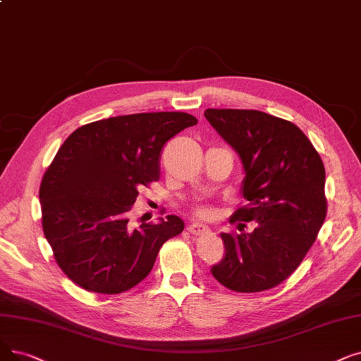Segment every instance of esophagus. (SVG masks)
<instances>
[{
    "instance_id": "34e87169",
    "label": "esophagus",
    "mask_w": 361,
    "mask_h": 361,
    "mask_svg": "<svg viewBox=\"0 0 361 361\" xmlns=\"http://www.w3.org/2000/svg\"><path fill=\"white\" fill-rule=\"evenodd\" d=\"M187 230H189L192 234H195V236H200V234H205L209 231L208 226L202 224V223H192Z\"/></svg>"
}]
</instances>
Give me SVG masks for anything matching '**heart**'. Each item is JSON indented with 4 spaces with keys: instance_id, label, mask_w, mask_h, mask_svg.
Returning a JSON list of instances; mask_svg holds the SVG:
<instances>
[{
    "instance_id": "b5f03b06",
    "label": "heart",
    "mask_w": 361,
    "mask_h": 361,
    "mask_svg": "<svg viewBox=\"0 0 361 361\" xmlns=\"http://www.w3.org/2000/svg\"><path fill=\"white\" fill-rule=\"evenodd\" d=\"M195 214L199 218H207V219H212L215 216V209H212L211 207H197L195 209Z\"/></svg>"
}]
</instances>
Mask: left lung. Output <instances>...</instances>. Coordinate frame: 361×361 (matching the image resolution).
<instances>
[{"label":"left lung","mask_w":361,"mask_h":361,"mask_svg":"<svg viewBox=\"0 0 361 361\" xmlns=\"http://www.w3.org/2000/svg\"><path fill=\"white\" fill-rule=\"evenodd\" d=\"M205 118L245 171L247 205L230 221H255L252 233H221L226 254L211 273L234 292L271 289L300 267L324 223L322 158L307 135L281 118L243 109H207Z\"/></svg>","instance_id":"obj_1"}]
</instances>
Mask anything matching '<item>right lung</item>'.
Segmentation results:
<instances>
[{"label":"right lung","mask_w":361,"mask_h":361,"mask_svg":"<svg viewBox=\"0 0 361 361\" xmlns=\"http://www.w3.org/2000/svg\"><path fill=\"white\" fill-rule=\"evenodd\" d=\"M184 112L114 116L82 125L41 181L42 230L63 273L85 290L114 295L152 271L161 246L184 230L177 215L128 226L138 189L159 178L169 138L193 127Z\"/></svg>","instance_id":"1"}]
</instances>
